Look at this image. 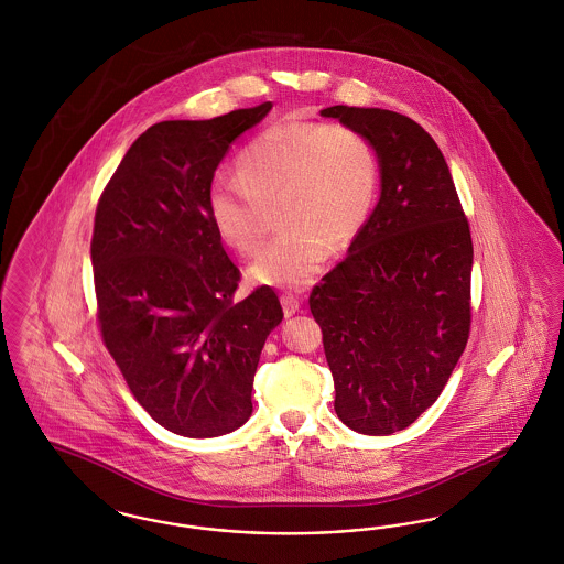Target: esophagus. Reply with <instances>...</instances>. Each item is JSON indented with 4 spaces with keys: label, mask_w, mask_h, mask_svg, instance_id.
Wrapping results in <instances>:
<instances>
[{
    "label": "esophagus",
    "mask_w": 564,
    "mask_h": 564,
    "mask_svg": "<svg viewBox=\"0 0 564 564\" xmlns=\"http://www.w3.org/2000/svg\"><path fill=\"white\" fill-rule=\"evenodd\" d=\"M281 304H283V313H285V317H292V315H295V313L300 311V297L292 294V292L281 294Z\"/></svg>",
    "instance_id": "34e87169"
}]
</instances>
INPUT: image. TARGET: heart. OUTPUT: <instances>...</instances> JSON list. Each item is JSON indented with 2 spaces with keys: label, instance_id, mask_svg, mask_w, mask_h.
Instances as JSON below:
<instances>
[{
  "label": "heart",
  "instance_id": "obj_1",
  "mask_svg": "<svg viewBox=\"0 0 564 564\" xmlns=\"http://www.w3.org/2000/svg\"><path fill=\"white\" fill-rule=\"evenodd\" d=\"M237 180H215L207 192L217 235L253 256L276 205L283 228L270 239L249 276L262 285L302 288L322 267L329 245L347 247L375 209L380 156L375 141L343 122L285 120L256 134L235 159Z\"/></svg>",
  "mask_w": 564,
  "mask_h": 564
}]
</instances>
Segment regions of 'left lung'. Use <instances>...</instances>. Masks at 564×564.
Here are the masks:
<instances>
[{
	"label": "left lung",
	"mask_w": 564,
	"mask_h": 564,
	"mask_svg": "<svg viewBox=\"0 0 564 564\" xmlns=\"http://www.w3.org/2000/svg\"><path fill=\"white\" fill-rule=\"evenodd\" d=\"M322 116L375 141L380 200L308 304L322 327L338 419L357 433L391 435L440 398L467 345L469 221L437 143L412 118L347 106Z\"/></svg>",
	"instance_id": "left-lung-1"
}]
</instances>
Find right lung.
Returning a JSON list of instances; mask_svg holds the SVG:
<instances>
[{"label":"right lung","instance_id":"obj_1","mask_svg":"<svg viewBox=\"0 0 564 564\" xmlns=\"http://www.w3.org/2000/svg\"><path fill=\"white\" fill-rule=\"evenodd\" d=\"M270 108L150 127L97 203L90 260L104 345L134 400L177 435L241 427L260 352L283 319L269 285L237 297L241 270L207 207L230 143Z\"/></svg>","mask_w":564,"mask_h":564}]
</instances>
